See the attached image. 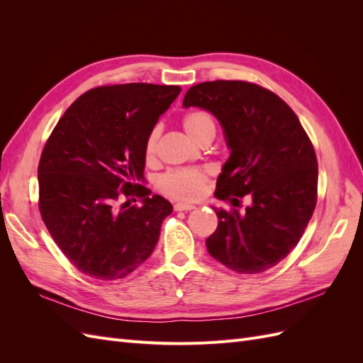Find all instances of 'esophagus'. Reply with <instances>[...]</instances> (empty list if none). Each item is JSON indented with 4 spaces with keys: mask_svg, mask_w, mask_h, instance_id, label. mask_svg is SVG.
Masks as SVG:
<instances>
[{
    "mask_svg": "<svg viewBox=\"0 0 363 363\" xmlns=\"http://www.w3.org/2000/svg\"><path fill=\"white\" fill-rule=\"evenodd\" d=\"M194 208H195L194 204H186V203H175L174 204V211L175 212H182V211L188 212V211H194Z\"/></svg>",
    "mask_w": 363,
    "mask_h": 363,
    "instance_id": "esophagus-1",
    "label": "esophagus"
}]
</instances>
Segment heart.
<instances>
[{
  "label": "heart",
  "mask_w": 363,
  "mask_h": 363,
  "mask_svg": "<svg viewBox=\"0 0 363 363\" xmlns=\"http://www.w3.org/2000/svg\"><path fill=\"white\" fill-rule=\"evenodd\" d=\"M182 125L194 140H201L206 136H215L216 123L213 115L206 108H194L182 118ZM160 139V127L155 125L144 142V157L152 162L157 156ZM211 179V169L207 168H182L171 169L157 179V189L175 200L194 201L204 194L206 184Z\"/></svg>",
  "instance_id": "b5f03b06"
}]
</instances>
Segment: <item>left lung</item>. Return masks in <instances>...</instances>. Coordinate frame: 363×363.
Returning <instances> with one entry per match:
<instances>
[{
  "instance_id": "left-lung-1",
  "label": "left lung",
  "mask_w": 363,
  "mask_h": 363,
  "mask_svg": "<svg viewBox=\"0 0 363 363\" xmlns=\"http://www.w3.org/2000/svg\"><path fill=\"white\" fill-rule=\"evenodd\" d=\"M183 106L212 112L232 150L215 195L252 201L242 213L213 207L207 251L240 274L276 267L298 244L318 199L316 155L298 116L272 91L242 80L195 84Z\"/></svg>"
}]
</instances>
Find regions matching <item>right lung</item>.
Here are the masks:
<instances>
[{"mask_svg": "<svg viewBox=\"0 0 363 363\" xmlns=\"http://www.w3.org/2000/svg\"><path fill=\"white\" fill-rule=\"evenodd\" d=\"M180 92L150 83L98 86L77 98L51 131L38 167L39 212L84 276L124 279L155 250L172 206L139 184L144 142ZM133 196L145 204L129 206Z\"/></svg>", "mask_w": 363, "mask_h": 363, "instance_id": "1", "label": "right lung"}]
</instances>
